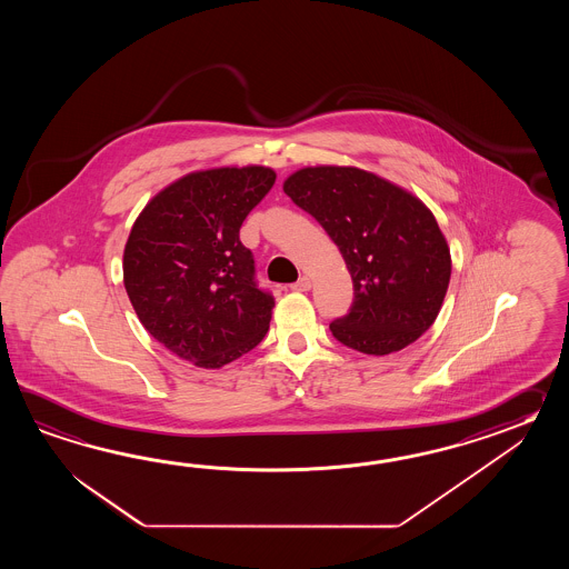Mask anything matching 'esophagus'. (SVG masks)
I'll list each match as a JSON object with an SVG mask.
<instances>
[{
	"mask_svg": "<svg viewBox=\"0 0 569 569\" xmlns=\"http://www.w3.org/2000/svg\"><path fill=\"white\" fill-rule=\"evenodd\" d=\"M290 289L305 292V290L311 289V280L307 279V277H301L297 282H292V284H290Z\"/></svg>",
	"mask_w": 569,
	"mask_h": 569,
	"instance_id": "1",
	"label": "esophagus"
}]
</instances>
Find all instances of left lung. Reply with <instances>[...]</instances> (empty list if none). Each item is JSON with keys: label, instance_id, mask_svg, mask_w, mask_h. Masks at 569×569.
<instances>
[{"label": "left lung", "instance_id": "1", "mask_svg": "<svg viewBox=\"0 0 569 569\" xmlns=\"http://www.w3.org/2000/svg\"><path fill=\"white\" fill-rule=\"evenodd\" d=\"M284 193L319 221L350 270V313L329 323L339 343L385 356L433 326L451 258L433 213L417 197L351 167L297 170Z\"/></svg>", "mask_w": 569, "mask_h": 569}]
</instances>
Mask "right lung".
I'll use <instances>...</instances> for the list:
<instances>
[{"label":"right lung","instance_id":"1","mask_svg":"<svg viewBox=\"0 0 569 569\" xmlns=\"http://www.w3.org/2000/svg\"><path fill=\"white\" fill-rule=\"evenodd\" d=\"M274 179L264 167L193 172L133 223L126 292L148 333L187 362L221 368L267 336L274 297L258 284L240 228Z\"/></svg>","mask_w":569,"mask_h":569}]
</instances>
